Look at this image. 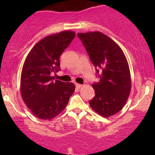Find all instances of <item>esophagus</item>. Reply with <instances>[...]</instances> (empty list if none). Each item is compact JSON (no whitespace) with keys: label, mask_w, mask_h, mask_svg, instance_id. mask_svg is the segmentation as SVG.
Masks as SVG:
<instances>
[{"label":"esophagus","mask_w":155,"mask_h":155,"mask_svg":"<svg viewBox=\"0 0 155 155\" xmlns=\"http://www.w3.org/2000/svg\"><path fill=\"white\" fill-rule=\"evenodd\" d=\"M76 88L80 89L81 87H82L83 85H82V84H77V83H76Z\"/></svg>","instance_id":"esophagus-1"}]
</instances>
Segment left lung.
<instances>
[{
	"label": "left lung",
	"instance_id": "obj_1",
	"mask_svg": "<svg viewBox=\"0 0 155 155\" xmlns=\"http://www.w3.org/2000/svg\"><path fill=\"white\" fill-rule=\"evenodd\" d=\"M77 35L100 79L92 84L95 96L89 104L102 117L112 116L124 107L130 93V72L125 55L116 42L101 32Z\"/></svg>",
	"mask_w": 155,
	"mask_h": 155
}]
</instances>
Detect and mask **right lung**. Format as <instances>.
I'll return each mask as SVG.
<instances>
[{
	"mask_svg": "<svg viewBox=\"0 0 155 155\" xmlns=\"http://www.w3.org/2000/svg\"><path fill=\"white\" fill-rule=\"evenodd\" d=\"M67 31L46 36L27 56L20 80L22 100L35 117L51 120L66 107L75 90L71 82L54 81L51 72L60 70V57L75 37Z\"/></svg>",
	"mask_w": 155,
	"mask_h": 155,
	"instance_id": "add662e5",
	"label": "right lung"
}]
</instances>
